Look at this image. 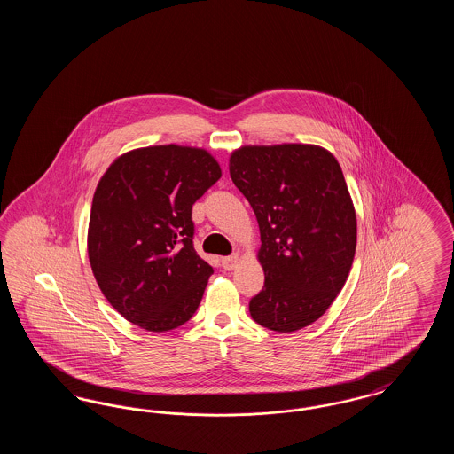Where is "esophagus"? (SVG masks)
I'll use <instances>...</instances> for the list:
<instances>
[{
	"label": "esophagus",
	"instance_id": "obj_1",
	"mask_svg": "<svg viewBox=\"0 0 454 454\" xmlns=\"http://www.w3.org/2000/svg\"><path fill=\"white\" fill-rule=\"evenodd\" d=\"M238 263H239V255L235 254V255H230V257H226V259H223V267L226 269V270H233V269H237Z\"/></svg>",
	"mask_w": 454,
	"mask_h": 454
}]
</instances>
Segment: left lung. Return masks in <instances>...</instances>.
Returning a JSON list of instances; mask_svg holds the SVG:
<instances>
[{
    "mask_svg": "<svg viewBox=\"0 0 454 454\" xmlns=\"http://www.w3.org/2000/svg\"><path fill=\"white\" fill-rule=\"evenodd\" d=\"M230 175L260 228L263 289L250 301L257 324L289 333L317 322L346 284L357 219L337 158L317 145H248Z\"/></svg>",
    "mask_w": 454,
    "mask_h": 454,
    "instance_id": "8db88e82",
    "label": "left lung"
}]
</instances>
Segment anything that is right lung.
I'll return each instance as SVG.
<instances>
[{
	"label": "right lung",
	"mask_w": 454,
	"mask_h": 454,
	"mask_svg": "<svg viewBox=\"0 0 454 454\" xmlns=\"http://www.w3.org/2000/svg\"><path fill=\"white\" fill-rule=\"evenodd\" d=\"M219 176L207 150L160 145L122 153L98 180L88 259L100 291L130 324L168 332L192 318L215 272L195 254L192 206Z\"/></svg>",
	"instance_id": "obj_1"
}]
</instances>
